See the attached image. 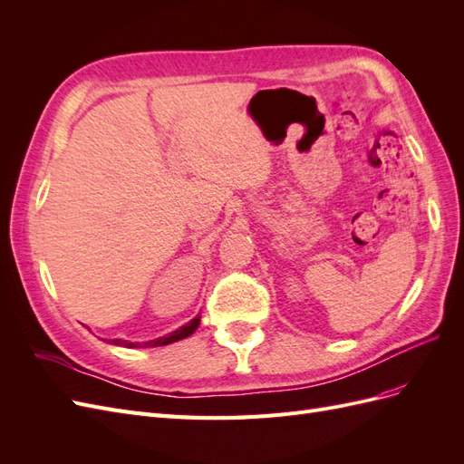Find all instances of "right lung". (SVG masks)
<instances>
[{
	"instance_id": "obj_1",
	"label": "right lung",
	"mask_w": 464,
	"mask_h": 464,
	"mask_svg": "<svg viewBox=\"0 0 464 464\" xmlns=\"http://www.w3.org/2000/svg\"><path fill=\"white\" fill-rule=\"evenodd\" d=\"M199 321H201V317L198 315L195 319H191L188 325L179 327L178 331H174L170 334L160 336V339H157V341H149V343H145V346H164V344H170V343L186 339V336H189L195 329L199 327ZM111 344H120V346H128V348H137L139 346V343H130V341H121V339H114V341H111Z\"/></svg>"
}]
</instances>
